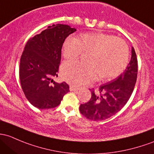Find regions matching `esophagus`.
<instances>
[{
  "label": "esophagus",
  "mask_w": 154,
  "mask_h": 154,
  "mask_svg": "<svg viewBox=\"0 0 154 154\" xmlns=\"http://www.w3.org/2000/svg\"><path fill=\"white\" fill-rule=\"evenodd\" d=\"M69 89H70L71 91H76L79 90V88H77V87H76V86H74V85H70V88H69Z\"/></svg>",
  "instance_id": "34e87169"
}]
</instances>
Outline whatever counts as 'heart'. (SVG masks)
Here are the masks:
<instances>
[{"instance_id":"1","label":"heart","mask_w":154,"mask_h":154,"mask_svg":"<svg viewBox=\"0 0 154 154\" xmlns=\"http://www.w3.org/2000/svg\"><path fill=\"white\" fill-rule=\"evenodd\" d=\"M90 53L88 65L78 61H68L62 66L63 78L72 85H82L98 79L110 81L125 69L128 63L129 49L124 40L102 32L84 34L80 40L70 36L63 46L66 59L74 60L82 52Z\"/></svg>"}]
</instances>
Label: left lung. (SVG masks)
<instances>
[{
    "label": "left lung",
    "mask_w": 154,
    "mask_h": 154,
    "mask_svg": "<svg viewBox=\"0 0 154 154\" xmlns=\"http://www.w3.org/2000/svg\"><path fill=\"white\" fill-rule=\"evenodd\" d=\"M138 65L134 47L131 59L123 73L112 81L100 85L98 91L92 90L88 103L81 104L80 113L94 121L105 120L116 114L127 103L137 82Z\"/></svg>",
    "instance_id": "8db88e82"
}]
</instances>
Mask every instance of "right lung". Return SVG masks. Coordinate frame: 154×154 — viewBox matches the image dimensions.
<instances>
[{
  "label": "right lung",
  "mask_w": 154,
  "mask_h": 154,
  "mask_svg": "<svg viewBox=\"0 0 154 154\" xmlns=\"http://www.w3.org/2000/svg\"><path fill=\"white\" fill-rule=\"evenodd\" d=\"M77 29L64 24H53L30 38L20 57L19 76L29 102L39 109L58 106L69 91L66 82H56L66 38Z\"/></svg>",
  "instance_id": "right-lung-1"
}]
</instances>
